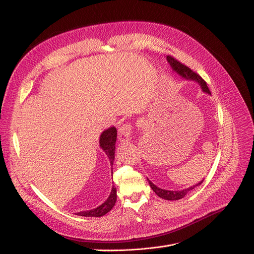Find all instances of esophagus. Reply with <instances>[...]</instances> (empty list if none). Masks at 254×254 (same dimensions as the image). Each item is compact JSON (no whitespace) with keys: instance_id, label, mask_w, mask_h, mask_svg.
<instances>
[{"instance_id":"obj_1","label":"esophagus","mask_w":254,"mask_h":254,"mask_svg":"<svg viewBox=\"0 0 254 254\" xmlns=\"http://www.w3.org/2000/svg\"><path fill=\"white\" fill-rule=\"evenodd\" d=\"M131 131H132V125L130 123H124L119 128V138L122 143H125V141L129 140Z\"/></svg>"}]
</instances>
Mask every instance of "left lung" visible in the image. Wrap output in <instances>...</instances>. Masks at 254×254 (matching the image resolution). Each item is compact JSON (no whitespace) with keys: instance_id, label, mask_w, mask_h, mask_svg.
Returning <instances> with one entry per match:
<instances>
[{"instance_id":"left-lung-1","label":"left lung","mask_w":254,"mask_h":254,"mask_svg":"<svg viewBox=\"0 0 254 254\" xmlns=\"http://www.w3.org/2000/svg\"><path fill=\"white\" fill-rule=\"evenodd\" d=\"M167 60H168V63L170 64V65L172 66V68H173L175 72H177L180 76H182V77L186 78V79L197 81V82L201 85L202 89H203V92H205L207 94H210L205 81L202 79L197 73H195L194 70H191L189 66H187L186 64L178 62V60L176 58H174L173 56L168 55L167 56ZM148 181H149V185H150L151 189L153 190V191H155V194L158 197L165 199V200H179L181 198H184L189 191H190L192 189H195L196 187L200 186L202 182H203V180H202V181L199 182L198 185L192 186V187H190L189 189H185V190H174L173 191V190H167L159 189V188H157L156 186H154L153 184H152V182L149 179H148Z\"/></svg>"}]
</instances>
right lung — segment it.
<instances>
[{
  "mask_svg": "<svg viewBox=\"0 0 254 254\" xmlns=\"http://www.w3.org/2000/svg\"><path fill=\"white\" fill-rule=\"evenodd\" d=\"M116 140H117V129L115 127H110L107 130L103 131L102 134L100 136V147L103 149L105 154L108 156L110 166L114 165V160H115ZM116 201H117V189L113 187V190H111L109 197L103 204H101L99 207L95 209L77 212V215L82 216V217H102L106 215L108 211L113 209V207L116 204Z\"/></svg>",
  "mask_w": 254,
  "mask_h": 254,
  "instance_id": "obj_1",
  "label": "right lung"
}]
</instances>
